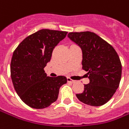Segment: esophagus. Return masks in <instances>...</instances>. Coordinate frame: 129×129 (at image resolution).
Listing matches in <instances>:
<instances>
[{
    "label": "esophagus",
    "instance_id": "34e87169",
    "mask_svg": "<svg viewBox=\"0 0 129 129\" xmlns=\"http://www.w3.org/2000/svg\"><path fill=\"white\" fill-rule=\"evenodd\" d=\"M67 81L68 82H70V83H74V82H75L74 80H71V78H69V77H67Z\"/></svg>",
    "mask_w": 129,
    "mask_h": 129
}]
</instances>
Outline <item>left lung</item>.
Here are the masks:
<instances>
[{
    "instance_id": "1",
    "label": "left lung",
    "mask_w": 129,
    "mask_h": 129,
    "mask_svg": "<svg viewBox=\"0 0 129 129\" xmlns=\"http://www.w3.org/2000/svg\"><path fill=\"white\" fill-rule=\"evenodd\" d=\"M68 37L82 52V69L88 72L89 83L82 93L76 94L81 102L101 106L111 99L121 77V63L115 49L96 33H69Z\"/></svg>"
}]
</instances>
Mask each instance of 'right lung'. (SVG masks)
I'll list each match as a JSON object with an SVG mask.
<instances>
[{
	"instance_id": "right-lung-1",
	"label": "right lung",
	"mask_w": 129,
	"mask_h": 129,
	"mask_svg": "<svg viewBox=\"0 0 129 129\" xmlns=\"http://www.w3.org/2000/svg\"><path fill=\"white\" fill-rule=\"evenodd\" d=\"M68 32L42 29L26 38L13 52L10 73L14 88L21 101L30 108H45L58 99L64 76H47L44 68L52 51Z\"/></svg>"
}]
</instances>
